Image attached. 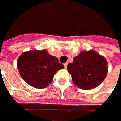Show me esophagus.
<instances>
[{"label": "esophagus", "mask_w": 121, "mask_h": 121, "mask_svg": "<svg viewBox=\"0 0 121 121\" xmlns=\"http://www.w3.org/2000/svg\"><path fill=\"white\" fill-rule=\"evenodd\" d=\"M64 66H65V68L67 69V63H65V64L64 65Z\"/></svg>", "instance_id": "obj_1"}]
</instances>
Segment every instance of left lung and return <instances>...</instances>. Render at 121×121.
<instances>
[{"instance_id":"8db88e82","label":"left lung","mask_w":121,"mask_h":121,"mask_svg":"<svg viewBox=\"0 0 121 121\" xmlns=\"http://www.w3.org/2000/svg\"><path fill=\"white\" fill-rule=\"evenodd\" d=\"M67 69L73 83L78 88L89 90L100 85L107 76L108 66L106 59L94 51L82 52L69 63Z\"/></svg>"}]
</instances>
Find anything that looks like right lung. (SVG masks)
<instances>
[{
  "label": "right lung",
  "mask_w": 121,
  "mask_h": 121,
  "mask_svg": "<svg viewBox=\"0 0 121 121\" xmlns=\"http://www.w3.org/2000/svg\"><path fill=\"white\" fill-rule=\"evenodd\" d=\"M17 68L27 84L43 89L52 83L55 73L63 69L64 65L46 50H32L22 54L17 60Z\"/></svg>",
  "instance_id": "add662e5"
}]
</instances>
